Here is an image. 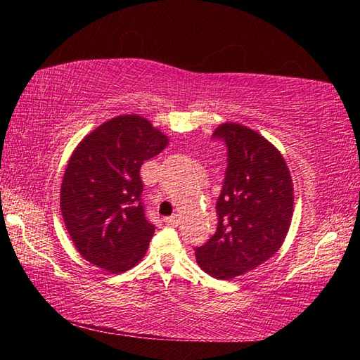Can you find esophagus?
I'll return each mask as SVG.
<instances>
[{
    "mask_svg": "<svg viewBox=\"0 0 360 360\" xmlns=\"http://www.w3.org/2000/svg\"><path fill=\"white\" fill-rule=\"evenodd\" d=\"M179 221H181L179 214H173V216H169V217H165V222H167L168 225H174V227L179 224Z\"/></svg>",
    "mask_w": 360,
    "mask_h": 360,
    "instance_id": "1",
    "label": "esophagus"
}]
</instances>
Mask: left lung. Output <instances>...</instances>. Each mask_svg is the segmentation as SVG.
Segmentation results:
<instances>
[{
    "label": "left lung",
    "instance_id": "8db88e82",
    "mask_svg": "<svg viewBox=\"0 0 360 360\" xmlns=\"http://www.w3.org/2000/svg\"><path fill=\"white\" fill-rule=\"evenodd\" d=\"M212 138L227 146L217 230L195 248L197 264L216 279L254 270L283 246L294 214V186L281 152L246 125L225 122Z\"/></svg>",
    "mask_w": 360,
    "mask_h": 360
}]
</instances>
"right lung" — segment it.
<instances>
[{"label": "right lung", "instance_id": "add662e5", "mask_svg": "<svg viewBox=\"0 0 360 360\" xmlns=\"http://www.w3.org/2000/svg\"><path fill=\"white\" fill-rule=\"evenodd\" d=\"M148 119L124 114L90 131L66 165L60 210L77 252L109 273L144 257L155 227L144 214L139 168L167 148Z\"/></svg>", "mask_w": 360, "mask_h": 360}]
</instances>
